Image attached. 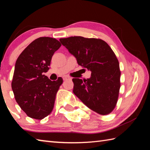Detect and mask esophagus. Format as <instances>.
Listing matches in <instances>:
<instances>
[{
  "mask_svg": "<svg viewBox=\"0 0 150 150\" xmlns=\"http://www.w3.org/2000/svg\"><path fill=\"white\" fill-rule=\"evenodd\" d=\"M68 79H71V78L68 77H63V80L64 81H66V80H68Z\"/></svg>",
  "mask_w": 150,
  "mask_h": 150,
  "instance_id": "1",
  "label": "esophagus"
}]
</instances>
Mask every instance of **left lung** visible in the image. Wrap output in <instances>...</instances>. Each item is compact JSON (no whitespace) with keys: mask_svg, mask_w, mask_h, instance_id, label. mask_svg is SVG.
<instances>
[{"mask_svg":"<svg viewBox=\"0 0 150 150\" xmlns=\"http://www.w3.org/2000/svg\"><path fill=\"white\" fill-rule=\"evenodd\" d=\"M60 42L74 56L79 65L90 70V78H74L73 92L86 106L98 114L108 115L116 106L120 87L119 63L105 41L70 37Z\"/></svg>","mask_w":150,"mask_h":150,"instance_id":"left-lung-1","label":"left lung"}]
</instances>
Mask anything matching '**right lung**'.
Instances as JSON below:
<instances>
[{"label": "right lung", "mask_w": 150, "mask_h": 150, "mask_svg": "<svg viewBox=\"0 0 150 150\" xmlns=\"http://www.w3.org/2000/svg\"><path fill=\"white\" fill-rule=\"evenodd\" d=\"M59 40L40 37L30 43L16 61L11 82L15 100L28 117L41 120L52 112L62 79L52 81L43 75L50 69Z\"/></svg>", "instance_id": "right-lung-1"}]
</instances>
